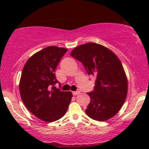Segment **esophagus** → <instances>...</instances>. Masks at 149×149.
Instances as JSON below:
<instances>
[{"instance_id":"obj_1","label":"esophagus","mask_w":149,"mask_h":149,"mask_svg":"<svg viewBox=\"0 0 149 149\" xmlns=\"http://www.w3.org/2000/svg\"><path fill=\"white\" fill-rule=\"evenodd\" d=\"M79 93H80V91H73L72 92V94L74 95H79Z\"/></svg>"}]
</instances>
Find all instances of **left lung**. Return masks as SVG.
I'll use <instances>...</instances> for the list:
<instances>
[{
	"label": "left lung",
	"mask_w": 149,
	"mask_h": 149,
	"mask_svg": "<svg viewBox=\"0 0 149 149\" xmlns=\"http://www.w3.org/2000/svg\"><path fill=\"white\" fill-rule=\"evenodd\" d=\"M70 56L83 63L89 75L95 77L94 90L87 93L91 100L85 113L98 121L114 117L127 95V79L121 61L109 49L95 42L77 47Z\"/></svg>",
	"instance_id": "8db88e82"
}]
</instances>
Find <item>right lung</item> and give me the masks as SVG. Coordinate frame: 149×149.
Segmentation results:
<instances>
[{
  "label": "right lung",
  "instance_id": "1",
  "mask_svg": "<svg viewBox=\"0 0 149 149\" xmlns=\"http://www.w3.org/2000/svg\"><path fill=\"white\" fill-rule=\"evenodd\" d=\"M68 49L50 46L36 52L24 65L19 81V92L26 107L46 122L60 119L66 113L72 97L71 91L55 87L57 66Z\"/></svg>",
  "mask_w": 149,
  "mask_h": 149
}]
</instances>
